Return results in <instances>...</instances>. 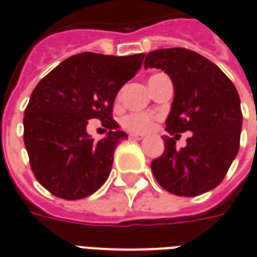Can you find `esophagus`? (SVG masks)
Segmentation results:
<instances>
[{
	"label": "esophagus",
	"mask_w": 257,
	"mask_h": 257,
	"mask_svg": "<svg viewBox=\"0 0 257 257\" xmlns=\"http://www.w3.org/2000/svg\"><path fill=\"white\" fill-rule=\"evenodd\" d=\"M128 138H130L132 141H141V140H144L143 136H137V134H130Z\"/></svg>",
	"instance_id": "1"
}]
</instances>
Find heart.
<instances>
[{"mask_svg":"<svg viewBox=\"0 0 257 257\" xmlns=\"http://www.w3.org/2000/svg\"><path fill=\"white\" fill-rule=\"evenodd\" d=\"M156 117L148 113H128L121 119V125L128 132L136 134H148L154 130Z\"/></svg>","mask_w":257,"mask_h":257,"instance_id":"b5f03b06","label":"heart"}]
</instances>
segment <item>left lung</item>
<instances>
[{"label":"left lung","mask_w":257,"mask_h":257,"mask_svg":"<svg viewBox=\"0 0 257 257\" xmlns=\"http://www.w3.org/2000/svg\"><path fill=\"white\" fill-rule=\"evenodd\" d=\"M145 67L170 76L174 85L166 119L165 152L151 163L156 181L170 194L198 196L219 185L239 149V95L219 66L187 48L149 52ZM192 131L187 147L175 149L179 134Z\"/></svg>","instance_id":"8db88e82"}]
</instances>
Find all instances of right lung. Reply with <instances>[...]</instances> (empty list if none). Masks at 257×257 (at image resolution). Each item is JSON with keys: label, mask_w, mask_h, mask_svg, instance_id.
Returning <instances> with one entry per match:
<instances>
[{"label": "right lung", "mask_w": 257, "mask_h": 257, "mask_svg": "<svg viewBox=\"0 0 257 257\" xmlns=\"http://www.w3.org/2000/svg\"><path fill=\"white\" fill-rule=\"evenodd\" d=\"M144 56L77 54L33 90L25 109L23 140L34 177L52 195L76 201L106 181L114 149L127 138L112 117L114 98L137 74ZM90 118L103 121L106 139L94 142L86 134Z\"/></svg>", "instance_id": "1"}]
</instances>
